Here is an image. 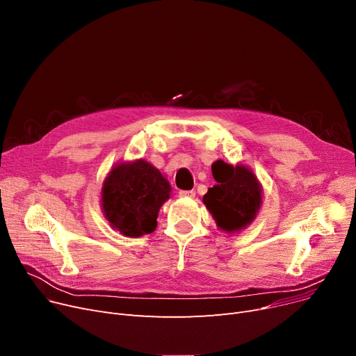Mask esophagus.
<instances>
[{
  "label": "esophagus",
  "instance_id": "34e87169",
  "mask_svg": "<svg viewBox=\"0 0 356 356\" xmlns=\"http://www.w3.org/2000/svg\"><path fill=\"white\" fill-rule=\"evenodd\" d=\"M179 197H182V198H194V197H195V191H194V190L179 191Z\"/></svg>",
  "mask_w": 356,
  "mask_h": 356
}]
</instances>
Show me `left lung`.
<instances>
[{"label": "left lung", "instance_id": "8db88e82", "mask_svg": "<svg viewBox=\"0 0 356 356\" xmlns=\"http://www.w3.org/2000/svg\"><path fill=\"white\" fill-rule=\"evenodd\" d=\"M213 177L217 184L209 188L202 202L217 227L229 234L246 229L257 218L262 206L264 190L258 177L246 165L233 166L223 161Z\"/></svg>", "mask_w": 356, "mask_h": 356}]
</instances>
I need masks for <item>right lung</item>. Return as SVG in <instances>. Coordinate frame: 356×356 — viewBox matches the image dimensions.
Listing matches in <instances>:
<instances>
[{"instance_id": "right-lung-1", "label": "right lung", "mask_w": 356, "mask_h": 356, "mask_svg": "<svg viewBox=\"0 0 356 356\" xmlns=\"http://www.w3.org/2000/svg\"><path fill=\"white\" fill-rule=\"evenodd\" d=\"M171 184L143 161L115 163L101 187V210L110 226L127 238H140L158 225V213L171 197Z\"/></svg>"}]
</instances>
